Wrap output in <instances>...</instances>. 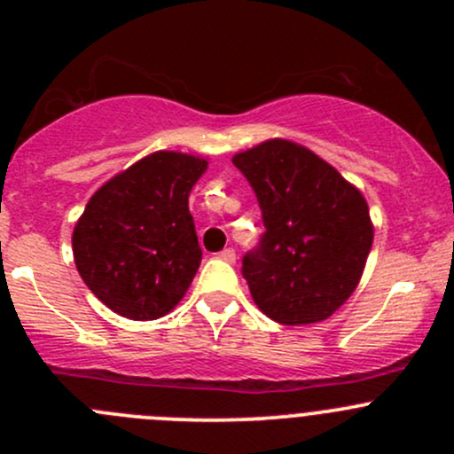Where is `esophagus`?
<instances>
[{"label":"esophagus","mask_w":454,"mask_h":454,"mask_svg":"<svg viewBox=\"0 0 454 454\" xmlns=\"http://www.w3.org/2000/svg\"><path fill=\"white\" fill-rule=\"evenodd\" d=\"M217 256H219V259H222V261H226V263H235V259H237L235 250H232V248L222 250V253H219Z\"/></svg>","instance_id":"obj_1"}]
</instances>
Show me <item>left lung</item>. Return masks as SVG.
Wrapping results in <instances>:
<instances>
[{"mask_svg": "<svg viewBox=\"0 0 454 454\" xmlns=\"http://www.w3.org/2000/svg\"><path fill=\"white\" fill-rule=\"evenodd\" d=\"M253 186L265 232L241 272L256 308L281 325L329 318L363 277L373 244L367 200L332 164L290 140L232 158Z\"/></svg>", "mask_w": 454, "mask_h": 454, "instance_id": "8db88e82", "label": "left lung"}]
</instances>
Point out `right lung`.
<instances>
[{"label":"right lung","mask_w":454,"mask_h":454,"mask_svg":"<svg viewBox=\"0 0 454 454\" xmlns=\"http://www.w3.org/2000/svg\"><path fill=\"white\" fill-rule=\"evenodd\" d=\"M206 167L198 155L155 151L87 201L72 235L74 263L109 309L155 320L186 294L201 261L189 195Z\"/></svg>","instance_id":"right-lung-1"}]
</instances>
